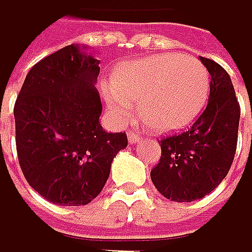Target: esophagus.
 <instances>
[{"instance_id": "34e87169", "label": "esophagus", "mask_w": 252, "mask_h": 252, "mask_svg": "<svg viewBox=\"0 0 252 252\" xmlns=\"http://www.w3.org/2000/svg\"><path fill=\"white\" fill-rule=\"evenodd\" d=\"M139 140H140V136H139V134H136V133H128V142H130L131 145L137 143Z\"/></svg>"}]
</instances>
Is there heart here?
<instances>
[{
    "label": "heart",
    "mask_w": 252,
    "mask_h": 252,
    "mask_svg": "<svg viewBox=\"0 0 252 252\" xmlns=\"http://www.w3.org/2000/svg\"><path fill=\"white\" fill-rule=\"evenodd\" d=\"M209 88L211 77L200 60L164 53L121 67L104 94L118 121H130L139 104L140 119L166 133L187 127L200 115Z\"/></svg>",
    "instance_id": "obj_1"
}]
</instances>
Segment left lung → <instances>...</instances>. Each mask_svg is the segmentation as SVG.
<instances>
[{"label":"left lung","mask_w":252,"mask_h":252,"mask_svg":"<svg viewBox=\"0 0 252 252\" xmlns=\"http://www.w3.org/2000/svg\"><path fill=\"white\" fill-rule=\"evenodd\" d=\"M211 74L209 101L191 128L159 142V163L151 170L155 188L173 202H194L227 176L238 145L241 107L228 73L200 57Z\"/></svg>","instance_id":"8db88e82"}]
</instances>
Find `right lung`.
<instances>
[{"instance_id": "add662e5", "label": "right lung", "mask_w": 252, "mask_h": 252, "mask_svg": "<svg viewBox=\"0 0 252 252\" xmlns=\"http://www.w3.org/2000/svg\"><path fill=\"white\" fill-rule=\"evenodd\" d=\"M100 61L70 44L38 61L14 103L16 149L27 182L61 206L88 205L107 182L125 133L98 122Z\"/></svg>"}]
</instances>
